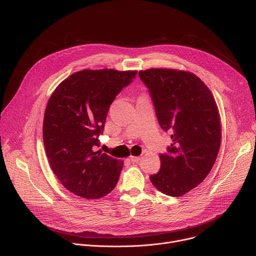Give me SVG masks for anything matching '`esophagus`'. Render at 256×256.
Segmentation results:
<instances>
[{
    "label": "esophagus",
    "mask_w": 256,
    "mask_h": 256,
    "mask_svg": "<svg viewBox=\"0 0 256 256\" xmlns=\"http://www.w3.org/2000/svg\"><path fill=\"white\" fill-rule=\"evenodd\" d=\"M140 160V157H136V156H130V161L132 162V163H136V162H138Z\"/></svg>",
    "instance_id": "obj_1"
}]
</instances>
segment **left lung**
<instances>
[{"instance_id":"obj_1","label":"left lung","mask_w":256,"mask_h":256,"mask_svg":"<svg viewBox=\"0 0 256 256\" xmlns=\"http://www.w3.org/2000/svg\"><path fill=\"white\" fill-rule=\"evenodd\" d=\"M149 89L158 122L172 144L160 155L153 186L170 196L196 188L212 170L221 144V124L214 96L190 72L150 68L138 72Z\"/></svg>"}]
</instances>
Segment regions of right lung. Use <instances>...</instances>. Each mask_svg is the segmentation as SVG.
Segmentation results:
<instances>
[{
    "instance_id": "right-lung-1",
    "label": "right lung",
    "mask_w": 256,
    "mask_h": 256,
    "mask_svg": "<svg viewBox=\"0 0 256 256\" xmlns=\"http://www.w3.org/2000/svg\"><path fill=\"white\" fill-rule=\"evenodd\" d=\"M136 75V70H83L62 81L48 100L46 153L60 184L78 196L100 198L118 184L124 162L95 149L109 106Z\"/></svg>"
}]
</instances>
